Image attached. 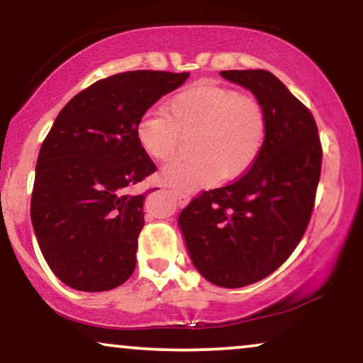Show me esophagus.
Here are the masks:
<instances>
[{
  "label": "esophagus",
  "mask_w": 363,
  "mask_h": 363,
  "mask_svg": "<svg viewBox=\"0 0 363 363\" xmlns=\"http://www.w3.org/2000/svg\"><path fill=\"white\" fill-rule=\"evenodd\" d=\"M173 195L177 196V200H178V203H180V205H186L188 201H190V195H188V193H183V191H180V190H173Z\"/></svg>",
  "instance_id": "esophagus-1"
}]
</instances>
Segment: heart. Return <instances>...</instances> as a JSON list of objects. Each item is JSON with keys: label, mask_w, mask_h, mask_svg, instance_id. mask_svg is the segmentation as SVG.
<instances>
[{"label": "heart", "mask_w": 363, "mask_h": 363, "mask_svg": "<svg viewBox=\"0 0 363 363\" xmlns=\"http://www.w3.org/2000/svg\"><path fill=\"white\" fill-rule=\"evenodd\" d=\"M195 158L175 162L160 173L165 185L196 190L218 177L230 180L257 160L267 135V113L262 102L235 89L198 82L168 102L167 113L148 111L138 118L135 138L155 162L177 157L183 137H195Z\"/></svg>", "instance_id": "1"}]
</instances>
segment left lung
<instances>
[{"mask_svg":"<svg viewBox=\"0 0 363 363\" xmlns=\"http://www.w3.org/2000/svg\"><path fill=\"white\" fill-rule=\"evenodd\" d=\"M220 74L262 102L266 142L245 175L201 191L178 223L201 276L221 287H242L284 264L304 236L320 180L322 145L314 116L274 74Z\"/></svg>","mask_w":363,"mask_h":363,"instance_id":"8db88e82","label":"left lung"}]
</instances>
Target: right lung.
<instances>
[{
	"instance_id": "right-lung-1",
	"label": "right lung",
	"mask_w": 363,
	"mask_h": 363,
	"mask_svg": "<svg viewBox=\"0 0 363 363\" xmlns=\"http://www.w3.org/2000/svg\"><path fill=\"white\" fill-rule=\"evenodd\" d=\"M188 76L118 72L59 112L39 150L31 221L44 259L64 284L101 292L132 276L148 191L128 190L157 170L138 145L135 125Z\"/></svg>"
}]
</instances>
